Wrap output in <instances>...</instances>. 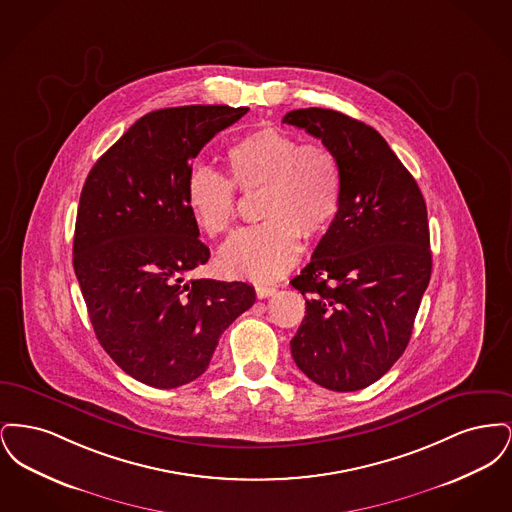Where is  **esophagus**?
<instances>
[{"instance_id":"obj_1","label":"esophagus","mask_w":512,"mask_h":512,"mask_svg":"<svg viewBox=\"0 0 512 512\" xmlns=\"http://www.w3.org/2000/svg\"><path fill=\"white\" fill-rule=\"evenodd\" d=\"M255 293H257L259 299H267V297L276 293V286H257Z\"/></svg>"}]
</instances>
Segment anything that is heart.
Masks as SVG:
<instances>
[{
  "instance_id": "b5f03b06",
  "label": "heart",
  "mask_w": 512,
  "mask_h": 512,
  "mask_svg": "<svg viewBox=\"0 0 512 512\" xmlns=\"http://www.w3.org/2000/svg\"><path fill=\"white\" fill-rule=\"evenodd\" d=\"M231 182L222 172L195 163L186 178V203L209 236L226 234L236 220V186L263 188L261 224L249 226L220 249V268L234 278L270 282L295 265L301 238L318 240L341 203L338 155L322 142L303 144L276 126L245 134L228 149Z\"/></svg>"
}]
</instances>
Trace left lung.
Wrapping results in <instances>:
<instances>
[{
    "label": "left lung",
    "mask_w": 512,
    "mask_h": 512,
    "mask_svg": "<svg viewBox=\"0 0 512 512\" xmlns=\"http://www.w3.org/2000/svg\"><path fill=\"white\" fill-rule=\"evenodd\" d=\"M282 122L330 147L341 203L311 263L293 278L305 318L290 341L299 370L332 391L380 380L403 355L432 274L428 211L413 174L365 122L295 109Z\"/></svg>",
    "instance_id": "left-lung-1"
}]
</instances>
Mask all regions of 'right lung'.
I'll list each match as a JSON object with an SVG mask.
<instances>
[{"instance_id":"obj_1","label":"right lung","mask_w":512,"mask_h":512,"mask_svg":"<svg viewBox=\"0 0 512 512\" xmlns=\"http://www.w3.org/2000/svg\"><path fill=\"white\" fill-rule=\"evenodd\" d=\"M247 107L184 105L134 122L88 174L76 213L73 265L96 338L138 382L190 384L222 332L255 303L245 282L186 276L209 247L186 203L192 161Z\"/></svg>"}]
</instances>
